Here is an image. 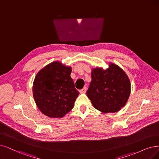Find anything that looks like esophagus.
Wrapping results in <instances>:
<instances>
[{
  "mask_svg": "<svg viewBox=\"0 0 159 159\" xmlns=\"http://www.w3.org/2000/svg\"><path fill=\"white\" fill-rule=\"evenodd\" d=\"M86 90H87V88H86V87H84L83 89L80 90V92L81 93H86Z\"/></svg>",
  "mask_w": 159,
  "mask_h": 159,
  "instance_id": "34e87169",
  "label": "esophagus"
}]
</instances>
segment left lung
I'll return each instance as SVG.
<instances>
[{
	"label": "left lung",
	"instance_id": "left-lung-1",
	"mask_svg": "<svg viewBox=\"0 0 159 159\" xmlns=\"http://www.w3.org/2000/svg\"><path fill=\"white\" fill-rule=\"evenodd\" d=\"M92 81L86 95L98 111L115 113L126 105L130 94V81L119 66L109 63V67L92 69Z\"/></svg>",
	"mask_w": 159,
	"mask_h": 159
}]
</instances>
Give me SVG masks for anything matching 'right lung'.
Listing matches in <instances>:
<instances>
[{"instance_id": "1", "label": "right lung", "mask_w": 159, "mask_h": 159, "mask_svg": "<svg viewBox=\"0 0 159 159\" xmlns=\"http://www.w3.org/2000/svg\"><path fill=\"white\" fill-rule=\"evenodd\" d=\"M72 68L56 61L40 69L35 76L33 95L39 109L51 118H61L74 107L79 92L70 77Z\"/></svg>"}]
</instances>
